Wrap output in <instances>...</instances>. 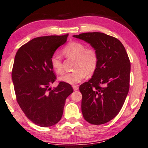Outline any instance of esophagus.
Here are the masks:
<instances>
[{"label": "esophagus", "mask_w": 148, "mask_h": 148, "mask_svg": "<svg viewBox=\"0 0 148 148\" xmlns=\"http://www.w3.org/2000/svg\"><path fill=\"white\" fill-rule=\"evenodd\" d=\"M73 90H74L75 91L79 89L78 86H75V85H73Z\"/></svg>", "instance_id": "esophagus-1"}]
</instances>
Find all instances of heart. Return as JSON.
<instances>
[{"instance_id":"heart-1","label":"heart","mask_w":148,"mask_h":148,"mask_svg":"<svg viewBox=\"0 0 148 148\" xmlns=\"http://www.w3.org/2000/svg\"><path fill=\"white\" fill-rule=\"evenodd\" d=\"M62 52L66 57L75 58L74 65L75 70L62 75L60 77L62 82L75 85L82 82L87 74H93L97 69L99 64V54L93 47L86 48V45L82 43L72 41L64 46ZM50 62L51 67L56 73H62V59L60 53H53Z\"/></svg>"}]
</instances>
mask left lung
<instances>
[{
  "label": "left lung",
  "mask_w": 148,
  "mask_h": 148,
  "mask_svg": "<svg viewBox=\"0 0 148 148\" xmlns=\"http://www.w3.org/2000/svg\"><path fill=\"white\" fill-rule=\"evenodd\" d=\"M92 45L99 54V64L92 77L79 86L82 112L95 125L114 118L123 106L129 90L130 63L122 43L102 32L74 35Z\"/></svg>",
  "instance_id": "obj_1"
}]
</instances>
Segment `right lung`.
Here are the masks:
<instances>
[{
  "instance_id": "1",
  "label": "right lung",
  "mask_w": 148,
  "mask_h": 148,
  "mask_svg": "<svg viewBox=\"0 0 148 148\" xmlns=\"http://www.w3.org/2000/svg\"><path fill=\"white\" fill-rule=\"evenodd\" d=\"M69 34L34 38L19 48L15 56L11 77L17 102L34 124L49 127L60 120L66 98L72 86L60 82L56 88L49 86L56 79L50 59L66 41Z\"/></svg>"
}]
</instances>
